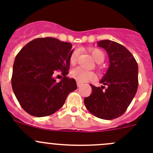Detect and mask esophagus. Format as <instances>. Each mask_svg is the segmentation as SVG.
I'll return each mask as SVG.
<instances>
[{"mask_svg": "<svg viewBox=\"0 0 153 153\" xmlns=\"http://www.w3.org/2000/svg\"><path fill=\"white\" fill-rule=\"evenodd\" d=\"M76 84H77V86L78 87H80V86H83V83H79V82H76Z\"/></svg>", "mask_w": 153, "mask_h": 153, "instance_id": "1", "label": "esophagus"}]
</instances>
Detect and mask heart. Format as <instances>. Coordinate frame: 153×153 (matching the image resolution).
<instances>
[{
    "label": "heart",
    "mask_w": 153,
    "mask_h": 153,
    "mask_svg": "<svg viewBox=\"0 0 153 153\" xmlns=\"http://www.w3.org/2000/svg\"><path fill=\"white\" fill-rule=\"evenodd\" d=\"M90 53L95 61L98 63H101L105 60V53L103 51L98 48H93L90 49ZM78 56H79V51L77 50L74 51L70 56V63L71 65H75L77 62ZM70 76L73 78L77 80L79 83H86L88 81L93 80L96 79V74L93 71H87L84 70L80 67H76L70 73Z\"/></svg>",
    "instance_id": "b5f03b06"
}]
</instances>
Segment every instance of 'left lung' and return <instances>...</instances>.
I'll list each match as a JSON object with an SVG mask.
<instances>
[{
	"label": "left lung",
	"instance_id": "left-lung-1",
	"mask_svg": "<svg viewBox=\"0 0 153 153\" xmlns=\"http://www.w3.org/2000/svg\"><path fill=\"white\" fill-rule=\"evenodd\" d=\"M98 46L106 50L109 58V68L100 81L106 88L90 84L92 93L84 99V104L93 116L113 120L125 113L136 95L138 64L132 53L117 42L101 40Z\"/></svg>",
	"mask_w": 153,
	"mask_h": 153
}]
</instances>
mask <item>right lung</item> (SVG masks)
<instances>
[{"label": "right lung", "instance_id": "right-lung-1", "mask_svg": "<svg viewBox=\"0 0 153 153\" xmlns=\"http://www.w3.org/2000/svg\"><path fill=\"white\" fill-rule=\"evenodd\" d=\"M72 44L53 37H40L24 46L16 56L11 85L21 107L36 117L52 115L63 106L69 93L77 88L66 76L70 69ZM60 71L64 78L52 77Z\"/></svg>", "mask_w": 153, "mask_h": 153}]
</instances>
